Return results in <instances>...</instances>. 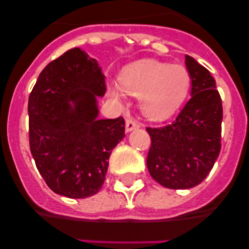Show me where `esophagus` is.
Wrapping results in <instances>:
<instances>
[{"label":"esophagus","instance_id":"esophagus-1","mask_svg":"<svg viewBox=\"0 0 249 249\" xmlns=\"http://www.w3.org/2000/svg\"><path fill=\"white\" fill-rule=\"evenodd\" d=\"M137 127H139V123H137L132 117H127L126 124H125V130H126L127 132H130L132 131V130L137 129Z\"/></svg>","mask_w":249,"mask_h":249}]
</instances>
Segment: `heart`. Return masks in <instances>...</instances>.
<instances>
[{"instance_id":"b5f03b06","label":"heart","mask_w":249,"mask_h":249,"mask_svg":"<svg viewBox=\"0 0 249 249\" xmlns=\"http://www.w3.org/2000/svg\"><path fill=\"white\" fill-rule=\"evenodd\" d=\"M119 80L127 94L141 97L142 112L152 119L172 114L187 97L192 83L187 67L149 59L129 65ZM110 92L117 99L122 95L114 88Z\"/></svg>"}]
</instances>
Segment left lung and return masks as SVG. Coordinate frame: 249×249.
Returning a JSON list of instances; mask_svg holds the SVG:
<instances>
[{"instance_id":"1","label":"left lung","mask_w":249,"mask_h":249,"mask_svg":"<svg viewBox=\"0 0 249 249\" xmlns=\"http://www.w3.org/2000/svg\"><path fill=\"white\" fill-rule=\"evenodd\" d=\"M192 78V97L169 125L147 127L150 143L147 167L150 176L170 189L200 184L220 152L223 106L210 71L185 55Z\"/></svg>"}]
</instances>
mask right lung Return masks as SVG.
I'll use <instances>...</instances> for the list:
<instances>
[{"mask_svg": "<svg viewBox=\"0 0 249 249\" xmlns=\"http://www.w3.org/2000/svg\"><path fill=\"white\" fill-rule=\"evenodd\" d=\"M105 92L96 60L73 48L44 67L30 94V149L56 194L84 199L102 188L112 149L125 136L124 118H97L96 96Z\"/></svg>", "mask_w": 249, "mask_h": 249, "instance_id": "add662e5", "label": "right lung"}]
</instances>
